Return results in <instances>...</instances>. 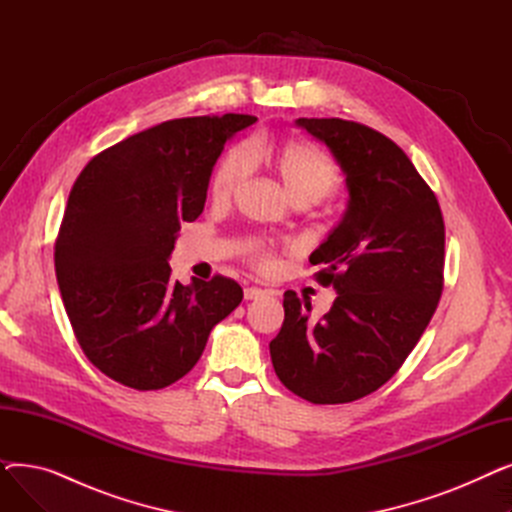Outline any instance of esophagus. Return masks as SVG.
Masks as SVG:
<instances>
[{"label": "esophagus", "instance_id": "esophagus-1", "mask_svg": "<svg viewBox=\"0 0 512 512\" xmlns=\"http://www.w3.org/2000/svg\"><path fill=\"white\" fill-rule=\"evenodd\" d=\"M265 294V290L261 288H255V286H249L245 288V301H255V299H261Z\"/></svg>", "mask_w": 512, "mask_h": 512}]
</instances>
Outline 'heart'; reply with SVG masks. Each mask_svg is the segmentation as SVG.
Segmentation results:
<instances>
[{"mask_svg":"<svg viewBox=\"0 0 512 512\" xmlns=\"http://www.w3.org/2000/svg\"><path fill=\"white\" fill-rule=\"evenodd\" d=\"M280 178L292 201L307 205L330 195L338 184V170L332 161L303 143H276L261 149ZM253 170V151L247 145L234 147L224 155L211 178V195L215 201L230 199L249 178Z\"/></svg>","mask_w":512,"mask_h":512,"instance_id":"1","label":"heart"}]
</instances>
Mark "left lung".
Returning <instances> with one entry per match:
<instances>
[{
	"label": "left lung",
	"instance_id": "1",
	"mask_svg": "<svg viewBox=\"0 0 512 512\" xmlns=\"http://www.w3.org/2000/svg\"><path fill=\"white\" fill-rule=\"evenodd\" d=\"M294 126L326 145L346 184V207L311 253L338 297L311 321V303L284 292L270 342L280 382L313 405H342L384 386L432 319L444 272V220L432 188L396 143L340 118Z\"/></svg>",
	"mask_w": 512,
	"mask_h": 512
}]
</instances>
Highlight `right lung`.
Segmentation results:
<instances>
[{
	"label": "right lung",
	"instance_id": "1",
	"mask_svg": "<svg viewBox=\"0 0 512 512\" xmlns=\"http://www.w3.org/2000/svg\"><path fill=\"white\" fill-rule=\"evenodd\" d=\"M255 116L178 118L95 155L76 178L56 242L62 301L87 359L134 390L195 367L209 332L242 301L224 276L172 280L182 222H195L215 161Z\"/></svg>",
	"mask_w": 512,
	"mask_h": 512
}]
</instances>
